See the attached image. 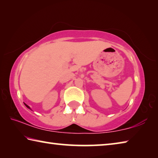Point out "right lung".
Wrapping results in <instances>:
<instances>
[{
	"label": "right lung",
	"instance_id": "obj_1",
	"mask_svg": "<svg viewBox=\"0 0 158 158\" xmlns=\"http://www.w3.org/2000/svg\"><path fill=\"white\" fill-rule=\"evenodd\" d=\"M25 105L26 106V107H27V108H28V109H31V108H30V107H29V106H28L27 105H26V104H25Z\"/></svg>",
	"mask_w": 158,
	"mask_h": 158
}]
</instances>
